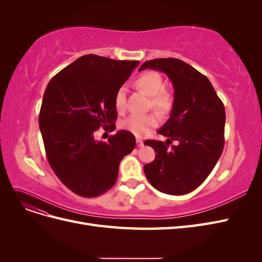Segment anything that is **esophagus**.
Returning a JSON list of instances; mask_svg holds the SVG:
<instances>
[{"label": "esophagus", "mask_w": 262, "mask_h": 262, "mask_svg": "<svg viewBox=\"0 0 262 262\" xmlns=\"http://www.w3.org/2000/svg\"><path fill=\"white\" fill-rule=\"evenodd\" d=\"M137 145H138L139 147L143 146V141H142L141 139H137Z\"/></svg>", "instance_id": "obj_1"}]
</instances>
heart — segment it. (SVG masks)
Segmentation results:
<instances>
[{
    "mask_svg": "<svg viewBox=\"0 0 262 262\" xmlns=\"http://www.w3.org/2000/svg\"><path fill=\"white\" fill-rule=\"evenodd\" d=\"M139 90L143 91L147 96L150 97V106L157 113L166 114L172 107V95L163 90L164 81L160 73L147 71L141 74L136 82ZM115 107L119 113H123L125 109V90L123 87L119 89L115 95ZM158 124V117L155 114L149 115H132L121 123L122 128L136 137L142 138Z\"/></svg>",
    "mask_w": 262,
    "mask_h": 262,
    "instance_id": "heart-1",
    "label": "heart"
}]
</instances>
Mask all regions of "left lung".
<instances>
[{"mask_svg": "<svg viewBox=\"0 0 262 262\" xmlns=\"http://www.w3.org/2000/svg\"><path fill=\"white\" fill-rule=\"evenodd\" d=\"M152 69L168 76L175 90L170 117L157 133L167 141H145L155 160L144 166L149 184L163 193L191 192L207 179L224 147L225 108L207 76L179 59L144 62L139 71ZM171 140L179 144L169 148Z\"/></svg>", "mask_w": 262, "mask_h": 262, "instance_id": "1", "label": "left lung"}]
</instances>
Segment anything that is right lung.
Wrapping results in <instances>:
<instances>
[{"label":"right lung","mask_w":262,"mask_h":262,"mask_svg":"<svg viewBox=\"0 0 262 262\" xmlns=\"http://www.w3.org/2000/svg\"><path fill=\"white\" fill-rule=\"evenodd\" d=\"M139 63L86 54L47 86L39 114L47 158L62 184L78 195L97 196L112 188L119 164L136 147L129 131H118L108 142L95 133L99 126L115 130V95Z\"/></svg>","instance_id":"obj_1"}]
</instances>
